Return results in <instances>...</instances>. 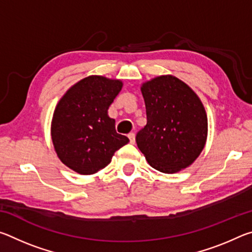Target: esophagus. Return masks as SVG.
Segmentation results:
<instances>
[{
    "mask_svg": "<svg viewBox=\"0 0 252 252\" xmlns=\"http://www.w3.org/2000/svg\"><path fill=\"white\" fill-rule=\"evenodd\" d=\"M127 136H129L130 143H132V144H134V142H135V134L133 133V132H132V133H129V134H127Z\"/></svg>",
    "mask_w": 252,
    "mask_h": 252,
    "instance_id": "esophagus-1",
    "label": "esophagus"
}]
</instances>
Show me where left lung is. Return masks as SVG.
<instances>
[{
  "mask_svg": "<svg viewBox=\"0 0 252 252\" xmlns=\"http://www.w3.org/2000/svg\"><path fill=\"white\" fill-rule=\"evenodd\" d=\"M141 92L147 126L135 136L140 151L160 172L189 167L201 153L208 132L207 114L198 95L172 75L148 81Z\"/></svg>",
  "mask_w": 252,
  "mask_h": 252,
  "instance_id": "8db88e82",
  "label": "left lung"
}]
</instances>
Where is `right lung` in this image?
<instances>
[{
    "label": "right lung",
    "mask_w": 252,
    "mask_h": 252,
    "mask_svg": "<svg viewBox=\"0 0 252 252\" xmlns=\"http://www.w3.org/2000/svg\"><path fill=\"white\" fill-rule=\"evenodd\" d=\"M122 89V82L91 75L79 81L55 108L51 135L57 155L80 174L105 168L114 152L129 142L116 131L108 109Z\"/></svg>",
    "instance_id": "add662e5"
}]
</instances>
